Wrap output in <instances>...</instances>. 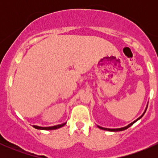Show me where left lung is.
<instances>
[{
    "label": "left lung",
    "mask_w": 158,
    "mask_h": 158,
    "mask_svg": "<svg viewBox=\"0 0 158 158\" xmlns=\"http://www.w3.org/2000/svg\"><path fill=\"white\" fill-rule=\"evenodd\" d=\"M148 108V107H147ZM146 110H147V109H145V111H144V112L142 114V115L141 116H140L139 118H138V119H136V120L135 121V122H132V123H131V124H129V125H128V126H125V127H124V128H114V129H111V128H102V127H100V126H98V128H99L100 129H102V130H106V131H124V130H125V129H127V128H128L129 127H131V126L132 125H133L134 123H135V122H137V121L138 120H139L140 118H141V117H142L143 115H144V113H145V111H146Z\"/></svg>",
    "instance_id": "1"
}]
</instances>
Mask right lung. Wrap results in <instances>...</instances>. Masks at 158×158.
Returning <instances> with one entry per match:
<instances>
[{"instance_id": "obj_1", "label": "right lung", "mask_w": 158, "mask_h": 158, "mask_svg": "<svg viewBox=\"0 0 158 158\" xmlns=\"http://www.w3.org/2000/svg\"><path fill=\"white\" fill-rule=\"evenodd\" d=\"M66 124V123L62 124V125H56V126H52V127H40V126H36V125H33V127L36 129H40V130H54V129L60 128H61V127L64 126Z\"/></svg>"}]
</instances>
